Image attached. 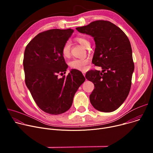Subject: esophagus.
I'll use <instances>...</instances> for the list:
<instances>
[{
	"label": "esophagus",
	"instance_id": "34e87169",
	"mask_svg": "<svg viewBox=\"0 0 153 153\" xmlns=\"http://www.w3.org/2000/svg\"><path fill=\"white\" fill-rule=\"evenodd\" d=\"M82 73H83V75L85 76V74H86V73H85V71H83V72H82Z\"/></svg>",
	"mask_w": 153,
	"mask_h": 153
}]
</instances>
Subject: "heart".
Instances as JSON below:
<instances>
[{
	"label": "heart",
	"instance_id": "heart-1",
	"mask_svg": "<svg viewBox=\"0 0 153 153\" xmlns=\"http://www.w3.org/2000/svg\"><path fill=\"white\" fill-rule=\"evenodd\" d=\"M76 40L85 48H88L91 45V43L90 40L84 37H77L76 38ZM70 42L68 41L65 42L62 48V53L64 57H68L70 56ZM88 62L89 60L86 58L74 59L70 62V67L72 69H75L80 71H85L88 68Z\"/></svg>",
	"mask_w": 153,
	"mask_h": 153
}]
</instances>
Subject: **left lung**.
I'll return each mask as SVG.
<instances>
[{"label":"left lung","mask_w":153,"mask_h":153,"mask_svg":"<svg viewBox=\"0 0 153 153\" xmlns=\"http://www.w3.org/2000/svg\"><path fill=\"white\" fill-rule=\"evenodd\" d=\"M76 30L94 37L92 62L103 70H90L85 75L94 85L90 102L98 111H114L124 102L131 86L134 64L130 42L120 28L106 20L94 21Z\"/></svg>","instance_id":"1"}]
</instances>
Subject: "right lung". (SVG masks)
Instances as JSON below:
<instances>
[{
    "label": "right lung",
    "mask_w": 153,
    "mask_h": 153,
    "mask_svg": "<svg viewBox=\"0 0 153 153\" xmlns=\"http://www.w3.org/2000/svg\"><path fill=\"white\" fill-rule=\"evenodd\" d=\"M74 30L52 29L35 36L27 45L24 57L25 81L40 109L57 115L68 111L74 96L85 78L77 70L59 79L68 65L62 48Z\"/></svg>",
    "instance_id": "right-lung-1"
}]
</instances>
